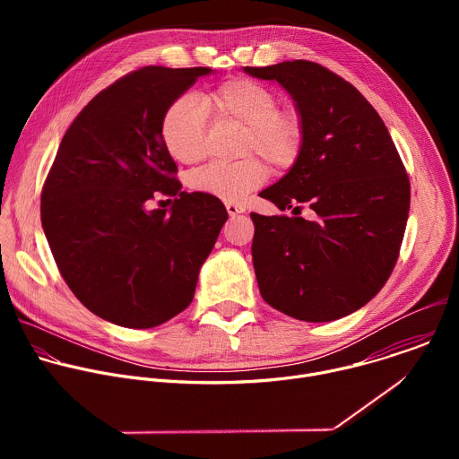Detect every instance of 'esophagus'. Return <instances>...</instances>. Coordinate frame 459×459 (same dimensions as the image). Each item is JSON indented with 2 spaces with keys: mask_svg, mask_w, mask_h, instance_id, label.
<instances>
[{
  "mask_svg": "<svg viewBox=\"0 0 459 459\" xmlns=\"http://www.w3.org/2000/svg\"><path fill=\"white\" fill-rule=\"evenodd\" d=\"M225 207H227V212H229L230 218H234V216L245 212V207H243V205H238V204H227Z\"/></svg>",
  "mask_w": 459,
  "mask_h": 459,
  "instance_id": "1",
  "label": "esophagus"
}]
</instances>
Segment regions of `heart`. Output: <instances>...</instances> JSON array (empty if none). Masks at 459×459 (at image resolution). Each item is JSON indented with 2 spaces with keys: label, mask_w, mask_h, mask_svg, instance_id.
Masks as SVG:
<instances>
[{
  "label": "heart",
  "mask_w": 459,
  "mask_h": 459,
  "mask_svg": "<svg viewBox=\"0 0 459 459\" xmlns=\"http://www.w3.org/2000/svg\"><path fill=\"white\" fill-rule=\"evenodd\" d=\"M278 94L252 80H229L202 98H178L161 121V138L169 154L185 165L198 163L205 156L207 108L216 121L245 128L241 154H259L278 169L290 167L303 142L301 116L294 107L278 105ZM267 179V167L257 158L232 165H207L188 176L195 192L209 194L221 202H243Z\"/></svg>",
  "instance_id": "heart-1"
}]
</instances>
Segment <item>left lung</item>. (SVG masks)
Segmentation results:
<instances>
[{
    "mask_svg": "<svg viewBox=\"0 0 459 459\" xmlns=\"http://www.w3.org/2000/svg\"><path fill=\"white\" fill-rule=\"evenodd\" d=\"M243 71L276 80L303 123L296 163L259 192L296 216L250 212L261 298L301 321L349 316L381 290L398 261L411 207L403 161L374 107L319 63L294 59ZM303 206L318 220L299 219Z\"/></svg>",
    "mask_w": 459,
    "mask_h": 459,
    "instance_id": "left-lung-1",
    "label": "left lung"
}]
</instances>
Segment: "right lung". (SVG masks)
<instances>
[{"label":"right lung","instance_id":"obj_1","mask_svg":"<svg viewBox=\"0 0 459 459\" xmlns=\"http://www.w3.org/2000/svg\"><path fill=\"white\" fill-rule=\"evenodd\" d=\"M209 67L151 65L94 96L65 133L41 190V225L59 274L96 316L151 329L185 310L229 214L181 192L163 138L167 108ZM156 195L171 212H149Z\"/></svg>","mask_w":459,"mask_h":459}]
</instances>
